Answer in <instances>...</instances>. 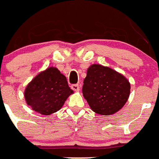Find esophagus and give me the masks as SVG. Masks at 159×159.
Segmentation results:
<instances>
[{
  "mask_svg": "<svg viewBox=\"0 0 159 159\" xmlns=\"http://www.w3.org/2000/svg\"><path fill=\"white\" fill-rule=\"evenodd\" d=\"M71 89L74 91H79L80 90V85L78 84H74L71 85Z\"/></svg>",
  "mask_w": 159,
  "mask_h": 159,
  "instance_id": "esophagus-1",
  "label": "esophagus"
}]
</instances>
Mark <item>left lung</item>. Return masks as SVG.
<instances>
[{
	"mask_svg": "<svg viewBox=\"0 0 159 159\" xmlns=\"http://www.w3.org/2000/svg\"><path fill=\"white\" fill-rule=\"evenodd\" d=\"M129 89V81L121 74L109 67L92 65L84 79L82 93L93 111L110 115L122 108Z\"/></svg>",
	"mask_w": 159,
	"mask_h": 159,
	"instance_id": "8db88e82",
	"label": "left lung"
}]
</instances>
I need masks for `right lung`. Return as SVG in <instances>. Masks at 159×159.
Wrapping results in <instances>:
<instances>
[{"label": "right lung", "mask_w": 159, "mask_h": 159, "mask_svg": "<svg viewBox=\"0 0 159 159\" xmlns=\"http://www.w3.org/2000/svg\"><path fill=\"white\" fill-rule=\"evenodd\" d=\"M73 93L66 77L57 68L49 67L29 83L25 98L36 112L49 115L60 110Z\"/></svg>", "instance_id": "1"}]
</instances>
